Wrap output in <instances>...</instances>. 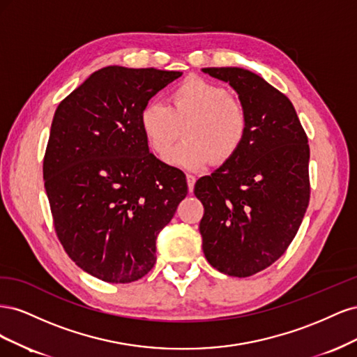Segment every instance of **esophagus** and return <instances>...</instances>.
Instances as JSON below:
<instances>
[{
  "label": "esophagus",
  "instance_id": "esophagus-1",
  "mask_svg": "<svg viewBox=\"0 0 357 357\" xmlns=\"http://www.w3.org/2000/svg\"><path fill=\"white\" fill-rule=\"evenodd\" d=\"M186 180H188V188H189V192H193V186H195L197 177H195V176H192V174H188V176H186Z\"/></svg>",
  "mask_w": 357,
  "mask_h": 357
}]
</instances>
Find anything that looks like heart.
Here are the masks:
<instances>
[{"mask_svg": "<svg viewBox=\"0 0 357 357\" xmlns=\"http://www.w3.org/2000/svg\"><path fill=\"white\" fill-rule=\"evenodd\" d=\"M138 122L150 150L162 159L183 131L185 143L168 160L192 171L228 164L240 153L250 128L245 105L223 86L201 77L181 82L171 92L169 105L146 102Z\"/></svg>", "mask_w": 357, "mask_h": 357, "instance_id": "b5f03b06", "label": "heart"}]
</instances>
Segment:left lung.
Listing matches in <instances>:
<instances>
[{"label": "left lung", "instance_id": "1", "mask_svg": "<svg viewBox=\"0 0 357 357\" xmlns=\"http://www.w3.org/2000/svg\"><path fill=\"white\" fill-rule=\"evenodd\" d=\"M229 83L250 117L240 153L201 177L202 250L218 271L250 277L287 250L310 202V146L294 104L261 75L236 67L202 68Z\"/></svg>", "mask_w": 357, "mask_h": 357}]
</instances>
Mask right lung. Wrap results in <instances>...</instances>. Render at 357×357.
I'll return each instance as SVG.
<instances>
[{"label": "right lung", "mask_w": 357, "mask_h": 357, "mask_svg": "<svg viewBox=\"0 0 357 357\" xmlns=\"http://www.w3.org/2000/svg\"><path fill=\"white\" fill-rule=\"evenodd\" d=\"M181 75L105 67L53 116L43 177L63 250L107 283H131L156 262V236L188 195L186 176L149 152L139 112Z\"/></svg>", "instance_id": "right-lung-1"}]
</instances>
